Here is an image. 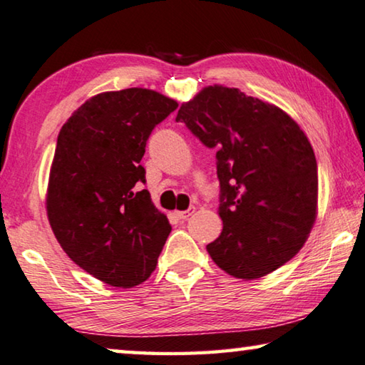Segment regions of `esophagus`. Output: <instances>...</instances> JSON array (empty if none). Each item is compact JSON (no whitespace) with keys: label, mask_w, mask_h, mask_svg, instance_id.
<instances>
[{"label":"esophagus","mask_w":365,"mask_h":365,"mask_svg":"<svg viewBox=\"0 0 365 365\" xmlns=\"http://www.w3.org/2000/svg\"><path fill=\"white\" fill-rule=\"evenodd\" d=\"M195 212V206H190L187 211H175V216L178 219H188Z\"/></svg>","instance_id":"obj_1"}]
</instances>
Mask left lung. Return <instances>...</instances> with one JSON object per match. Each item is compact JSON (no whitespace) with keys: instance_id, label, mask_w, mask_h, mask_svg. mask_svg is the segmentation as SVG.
<instances>
[{"instance_id":"8db88e82","label":"left lung","mask_w":365,"mask_h":365,"mask_svg":"<svg viewBox=\"0 0 365 365\" xmlns=\"http://www.w3.org/2000/svg\"><path fill=\"white\" fill-rule=\"evenodd\" d=\"M175 121L216 149L222 232L206 245L212 262L244 281L287 263L317 219V159L300 126L273 103L219 84L182 103Z\"/></svg>"}]
</instances>
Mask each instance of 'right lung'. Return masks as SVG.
Listing matches in <instances>:
<instances>
[{
    "instance_id": "add662e5",
    "label": "right lung",
    "mask_w": 365,
    "mask_h": 365,
    "mask_svg": "<svg viewBox=\"0 0 365 365\" xmlns=\"http://www.w3.org/2000/svg\"><path fill=\"white\" fill-rule=\"evenodd\" d=\"M178 103L143 88L102 92L61 126L47 216L66 255L106 284L130 289L151 276L170 234L154 206L141 159L154 126Z\"/></svg>"
}]
</instances>
